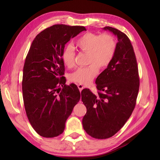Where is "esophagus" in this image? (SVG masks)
<instances>
[{
  "instance_id": "1",
  "label": "esophagus",
  "mask_w": 160,
  "mask_h": 160,
  "mask_svg": "<svg viewBox=\"0 0 160 160\" xmlns=\"http://www.w3.org/2000/svg\"><path fill=\"white\" fill-rule=\"evenodd\" d=\"M77 86H78L80 91H81L83 89V86L82 84H80V83H79V84H77Z\"/></svg>"
}]
</instances>
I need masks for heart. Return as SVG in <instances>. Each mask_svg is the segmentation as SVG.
I'll use <instances>...</instances> for the list:
<instances>
[{
  "label": "heart",
  "mask_w": 160,
  "mask_h": 160,
  "mask_svg": "<svg viewBox=\"0 0 160 160\" xmlns=\"http://www.w3.org/2000/svg\"><path fill=\"white\" fill-rule=\"evenodd\" d=\"M77 45L81 50L88 53V64L85 67H80L71 74V81L87 85L96 77L98 69L108 67L112 60L117 50V41L115 38L108 33L97 34L87 32L81 36L77 41ZM75 51L71 46L65 47L62 54L63 63L67 67L74 65Z\"/></svg>",
  "instance_id": "obj_1"
}]
</instances>
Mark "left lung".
I'll use <instances>...</instances> for the list:
<instances>
[{"label": "left lung", "mask_w": 160, "mask_h": 160, "mask_svg": "<svg viewBox=\"0 0 160 160\" xmlns=\"http://www.w3.org/2000/svg\"><path fill=\"white\" fill-rule=\"evenodd\" d=\"M103 30L117 38L115 55L96 79L98 94L95 95L89 89L81 93L87 108L82 119L83 128L90 136L101 139L114 136L130 118L139 87L138 63L130 40L116 28L106 27Z\"/></svg>", "instance_id": "8db88e82"}]
</instances>
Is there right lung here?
Masks as SVG:
<instances>
[{
  "label": "right lung",
  "instance_id": "right-lung-1",
  "mask_svg": "<svg viewBox=\"0 0 160 160\" xmlns=\"http://www.w3.org/2000/svg\"><path fill=\"white\" fill-rule=\"evenodd\" d=\"M84 30V27L55 24L41 32L30 46L23 67L22 96L28 119L41 136L62 133L80 99L77 86L65 85L62 54L67 42Z\"/></svg>",
  "mask_w": 160,
  "mask_h": 160
}]
</instances>
